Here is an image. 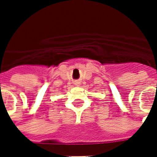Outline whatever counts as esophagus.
Segmentation results:
<instances>
[{
    "label": "esophagus",
    "instance_id": "34e87169",
    "mask_svg": "<svg viewBox=\"0 0 157 157\" xmlns=\"http://www.w3.org/2000/svg\"><path fill=\"white\" fill-rule=\"evenodd\" d=\"M78 84H79V82H76V85H78Z\"/></svg>",
    "mask_w": 157,
    "mask_h": 157
}]
</instances>
